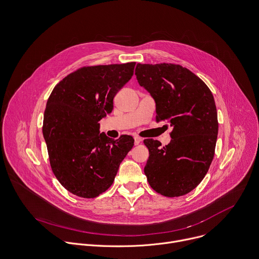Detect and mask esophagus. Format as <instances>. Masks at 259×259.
Listing matches in <instances>:
<instances>
[{
	"label": "esophagus",
	"instance_id": "1",
	"mask_svg": "<svg viewBox=\"0 0 259 259\" xmlns=\"http://www.w3.org/2000/svg\"><path fill=\"white\" fill-rule=\"evenodd\" d=\"M141 141H142V139H141L140 137H138V136H134V143H135V145L139 144Z\"/></svg>",
	"mask_w": 259,
	"mask_h": 259
}]
</instances>
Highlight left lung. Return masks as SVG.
<instances>
[{
    "label": "left lung",
    "instance_id": "1",
    "mask_svg": "<svg viewBox=\"0 0 259 259\" xmlns=\"http://www.w3.org/2000/svg\"><path fill=\"white\" fill-rule=\"evenodd\" d=\"M135 75L155 99L157 122L173 127L171 141L163 147L158 140L143 141L150 152L147 181L162 196L187 195L203 180L214 157L218 121L212 92L178 64L137 63Z\"/></svg>",
    "mask_w": 259,
    "mask_h": 259
}]
</instances>
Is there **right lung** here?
I'll return each mask as SVG.
<instances>
[{
  "label": "right lung",
  "mask_w": 259,
  "mask_h": 259,
  "mask_svg": "<svg viewBox=\"0 0 259 259\" xmlns=\"http://www.w3.org/2000/svg\"><path fill=\"white\" fill-rule=\"evenodd\" d=\"M135 62L83 66L50 94L43 122L52 171L61 186L81 198H96L112 186L132 136L112 139L99 121L112 113L114 97L132 78Z\"/></svg>",
  "instance_id": "obj_1"
}]
</instances>
